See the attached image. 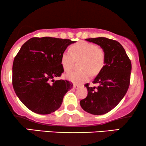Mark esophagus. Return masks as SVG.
<instances>
[{
    "label": "esophagus",
    "mask_w": 146,
    "mask_h": 146,
    "mask_svg": "<svg viewBox=\"0 0 146 146\" xmlns=\"http://www.w3.org/2000/svg\"><path fill=\"white\" fill-rule=\"evenodd\" d=\"M79 87H80V86H78V85H76V84H74L73 85V88L74 89H78Z\"/></svg>",
    "instance_id": "esophagus-1"
}]
</instances>
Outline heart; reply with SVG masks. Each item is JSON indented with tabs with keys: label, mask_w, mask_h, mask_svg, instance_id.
<instances>
[{
	"label": "heart",
	"mask_w": 146,
	"mask_h": 146,
	"mask_svg": "<svg viewBox=\"0 0 146 146\" xmlns=\"http://www.w3.org/2000/svg\"><path fill=\"white\" fill-rule=\"evenodd\" d=\"M72 52L66 50L61 56V64L65 71L72 68L75 60H80L79 66L80 70L69 72L66 78L73 82L82 84L88 80L92 73L98 74L104 65V52L92 43L80 41L71 47Z\"/></svg>",
	"instance_id": "b5f03b06"
}]
</instances>
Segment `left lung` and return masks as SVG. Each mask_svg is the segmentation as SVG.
I'll return each mask as SVG.
<instances>
[{
	"label": "left lung",
	"instance_id": "obj_1",
	"mask_svg": "<svg viewBox=\"0 0 146 146\" xmlns=\"http://www.w3.org/2000/svg\"><path fill=\"white\" fill-rule=\"evenodd\" d=\"M96 44L105 55L104 66L94 80L97 87L86 84L88 96L80 102L82 108L94 115L105 114L118 104L126 94L130 82L131 64L121 44L107 38H86Z\"/></svg>",
	"mask_w": 146,
	"mask_h": 146
}]
</instances>
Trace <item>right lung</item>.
I'll use <instances>...</instances> for the list:
<instances>
[{
	"label": "right lung",
	"mask_w": 146,
	"mask_h": 146,
	"mask_svg": "<svg viewBox=\"0 0 146 146\" xmlns=\"http://www.w3.org/2000/svg\"><path fill=\"white\" fill-rule=\"evenodd\" d=\"M74 42L52 37L32 38L22 46L13 62V86L18 98L30 110L49 114L60 107L73 84L54 78L64 72L62 54Z\"/></svg>",
	"instance_id": "right-lung-1"
}]
</instances>
